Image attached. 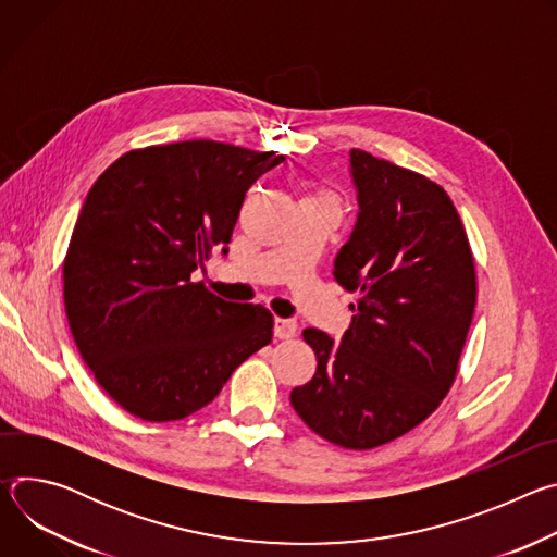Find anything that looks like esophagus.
I'll return each mask as SVG.
<instances>
[{"label": "esophagus", "mask_w": 557, "mask_h": 557, "mask_svg": "<svg viewBox=\"0 0 557 557\" xmlns=\"http://www.w3.org/2000/svg\"><path fill=\"white\" fill-rule=\"evenodd\" d=\"M273 333H275L277 339H290L297 333V322L295 320H282V317H277Z\"/></svg>", "instance_id": "34e87169"}]
</instances>
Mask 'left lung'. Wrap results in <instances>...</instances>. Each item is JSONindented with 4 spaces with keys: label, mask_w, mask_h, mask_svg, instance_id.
Instances as JSON below:
<instances>
[{
    "label": "left lung",
    "mask_w": 557,
    "mask_h": 557,
    "mask_svg": "<svg viewBox=\"0 0 557 557\" xmlns=\"http://www.w3.org/2000/svg\"><path fill=\"white\" fill-rule=\"evenodd\" d=\"M359 213L335 258V280L357 293L339 344L306 329L317 370L290 392L322 438L372 449L404 436L443 401L475 306L467 233L443 187L350 149Z\"/></svg>",
    "instance_id": "8db88e82"
}]
</instances>
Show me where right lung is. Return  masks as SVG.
<instances>
[{
    "label": "right lung",
    "instance_id": "add662e5",
    "mask_svg": "<svg viewBox=\"0 0 557 557\" xmlns=\"http://www.w3.org/2000/svg\"><path fill=\"white\" fill-rule=\"evenodd\" d=\"M284 156L215 140L132 149L92 185L63 262L78 352L129 414L165 423L211 404L271 344L264 306L194 282L226 245L249 187Z\"/></svg>",
    "mask_w": 557,
    "mask_h": 557
}]
</instances>
